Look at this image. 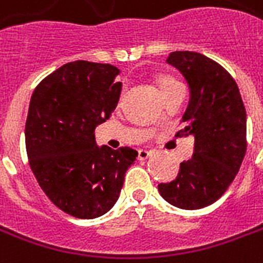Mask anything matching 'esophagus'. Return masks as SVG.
I'll use <instances>...</instances> for the list:
<instances>
[{
	"instance_id": "obj_1",
	"label": "esophagus",
	"mask_w": 263,
	"mask_h": 263,
	"mask_svg": "<svg viewBox=\"0 0 263 263\" xmlns=\"http://www.w3.org/2000/svg\"><path fill=\"white\" fill-rule=\"evenodd\" d=\"M150 156H152V152H149V150H145V149L138 150V158H139V160H147Z\"/></svg>"
}]
</instances>
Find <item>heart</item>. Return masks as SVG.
Returning <instances> with one entry per match:
<instances>
[{"label":"heart","instance_id":"obj_1","mask_svg":"<svg viewBox=\"0 0 263 263\" xmlns=\"http://www.w3.org/2000/svg\"><path fill=\"white\" fill-rule=\"evenodd\" d=\"M157 83L158 87L161 89V92H167L168 89H171L172 87H175L176 84H179L176 81L175 78L171 77V76H167V74H161V76H158L157 77Z\"/></svg>","mask_w":263,"mask_h":263}]
</instances>
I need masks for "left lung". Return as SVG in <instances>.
<instances>
[{"label":"left lung","mask_w":263,"mask_h":263,"mask_svg":"<svg viewBox=\"0 0 263 263\" xmlns=\"http://www.w3.org/2000/svg\"><path fill=\"white\" fill-rule=\"evenodd\" d=\"M167 62L189 83V106L175 136L193 135L194 153L158 192L175 207L200 210L215 203L237 175L247 152V114L234 78L215 60L176 51Z\"/></svg>","instance_id":"obj_1"}]
</instances>
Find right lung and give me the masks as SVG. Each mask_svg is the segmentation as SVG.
<instances>
[{
  "label": "right lung",
  "instance_id": "right-lung-1",
  "mask_svg": "<svg viewBox=\"0 0 263 263\" xmlns=\"http://www.w3.org/2000/svg\"><path fill=\"white\" fill-rule=\"evenodd\" d=\"M120 70L77 60L63 65L34 89L26 120V152L38 185L56 207L80 219L103 215L118 200L131 147L95 142V127L109 120L120 99Z\"/></svg>",
  "mask_w": 263,
  "mask_h": 263
}]
</instances>
